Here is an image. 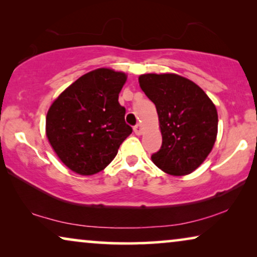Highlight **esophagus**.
Listing matches in <instances>:
<instances>
[{
  "mask_svg": "<svg viewBox=\"0 0 257 257\" xmlns=\"http://www.w3.org/2000/svg\"><path fill=\"white\" fill-rule=\"evenodd\" d=\"M133 130H135V133H136L137 136H140V135H142V133H143V131H144L143 126L140 125V124H137V125L135 126V128H133Z\"/></svg>",
  "mask_w": 257,
  "mask_h": 257,
  "instance_id": "1",
  "label": "esophagus"
}]
</instances>
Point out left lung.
<instances>
[{
  "label": "left lung",
  "instance_id": "left-lung-1",
  "mask_svg": "<svg viewBox=\"0 0 257 257\" xmlns=\"http://www.w3.org/2000/svg\"><path fill=\"white\" fill-rule=\"evenodd\" d=\"M139 85L157 107L163 136L152 161L165 173L194 172L213 150L217 136L215 105L199 85L177 73H145Z\"/></svg>",
  "mask_w": 257,
  "mask_h": 257
}]
</instances>
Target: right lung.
<instances>
[{
	"instance_id": "add662e5",
	"label": "right lung",
	"mask_w": 257,
	"mask_h": 257,
	"mask_svg": "<svg viewBox=\"0 0 257 257\" xmlns=\"http://www.w3.org/2000/svg\"><path fill=\"white\" fill-rule=\"evenodd\" d=\"M127 75L99 68L79 77L49 107L45 135L69 170L80 175L103 171L132 133L118 101Z\"/></svg>"
}]
</instances>
